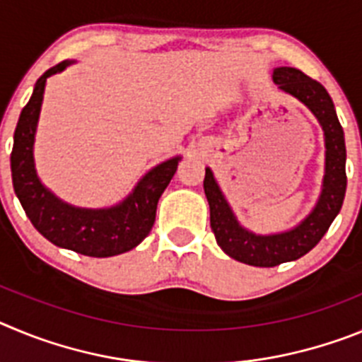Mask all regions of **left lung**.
<instances>
[{"label": "left lung", "mask_w": 362, "mask_h": 362, "mask_svg": "<svg viewBox=\"0 0 362 362\" xmlns=\"http://www.w3.org/2000/svg\"><path fill=\"white\" fill-rule=\"evenodd\" d=\"M274 81L281 90L292 94L315 114L325 130L326 174L317 206L299 226L274 235H255L241 228L233 217L225 196L221 194L210 168L204 174V194L210 204V226L217 245L233 257L250 267H277L308 254L322 239L332 221L343 206L346 194V146L344 132L335 114L334 101L325 86L292 66L274 70Z\"/></svg>", "instance_id": "left-lung-1"}]
</instances>
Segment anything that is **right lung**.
<instances>
[{
    "mask_svg": "<svg viewBox=\"0 0 362 362\" xmlns=\"http://www.w3.org/2000/svg\"><path fill=\"white\" fill-rule=\"evenodd\" d=\"M62 62L37 79L32 98L21 110L11 153L12 185L34 228L56 246L88 257H112L132 250L150 233L158 201L177 170L179 158L168 159L148 172L136 190L114 209H74L54 197L41 185L34 168V136L40 119L47 78L63 70Z\"/></svg>",
    "mask_w": 362,
    "mask_h": 362,
    "instance_id": "add662e5",
    "label": "right lung"
}]
</instances>
